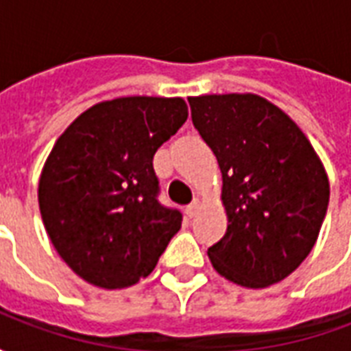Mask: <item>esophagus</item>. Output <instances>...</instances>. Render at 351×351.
Wrapping results in <instances>:
<instances>
[{
	"instance_id": "esophagus-1",
	"label": "esophagus",
	"mask_w": 351,
	"mask_h": 351,
	"mask_svg": "<svg viewBox=\"0 0 351 351\" xmlns=\"http://www.w3.org/2000/svg\"><path fill=\"white\" fill-rule=\"evenodd\" d=\"M199 205H201V201H199V199H193V201H191L190 205L186 206V214H188V216H190V218H193V216H195V214H197Z\"/></svg>"
}]
</instances>
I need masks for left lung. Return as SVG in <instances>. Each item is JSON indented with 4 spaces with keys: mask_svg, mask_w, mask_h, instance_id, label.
I'll return each mask as SVG.
<instances>
[{
    "mask_svg": "<svg viewBox=\"0 0 351 351\" xmlns=\"http://www.w3.org/2000/svg\"><path fill=\"white\" fill-rule=\"evenodd\" d=\"M188 101L223 180L228 231L208 248L210 263L239 286L276 284L316 244L329 205L324 165L297 123L259 95Z\"/></svg>",
    "mask_w": 351,
    "mask_h": 351,
    "instance_id": "1",
    "label": "left lung"
}]
</instances>
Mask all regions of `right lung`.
Returning <instances> with one entry per match:
<instances>
[{
	"instance_id": "obj_1",
	"label": "right lung",
	"mask_w": 351,
	"mask_h": 351,
	"mask_svg": "<svg viewBox=\"0 0 351 351\" xmlns=\"http://www.w3.org/2000/svg\"><path fill=\"white\" fill-rule=\"evenodd\" d=\"M180 97L103 101L62 133L39 180L43 223L80 278L120 289L146 278L182 226L158 201L154 154L182 128Z\"/></svg>"
}]
</instances>
